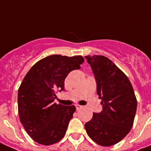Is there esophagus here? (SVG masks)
Wrapping results in <instances>:
<instances>
[{
	"instance_id": "obj_1",
	"label": "esophagus",
	"mask_w": 151,
	"mask_h": 151,
	"mask_svg": "<svg viewBox=\"0 0 151 151\" xmlns=\"http://www.w3.org/2000/svg\"><path fill=\"white\" fill-rule=\"evenodd\" d=\"M76 110H79V109H81L82 106H80V105H78V104H77V105H76Z\"/></svg>"
}]
</instances>
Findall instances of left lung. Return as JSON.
<instances>
[{"label": "left lung", "instance_id": "1", "mask_svg": "<svg viewBox=\"0 0 151 151\" xmlns=\"http://www.w3.org/2000/svg\"><path fill=\"white\" fill-rule=\"evenodd\" d=\"M85 58L94 74L103 111L93 113L85 128L93 141L109 147L118 143L130 131L137 99L129 78L110 59L103 55H88Z\"/></svg>", "mask_w": 151, "mask_h": 151}]
</instances>
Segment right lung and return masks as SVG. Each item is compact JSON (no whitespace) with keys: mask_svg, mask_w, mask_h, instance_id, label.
<instances>
[{"mask_svg":"<svg viewBox=\"0 0 151 151\" xmlns=\"http://www.w3.org/2000/svg\"><path fill=\"white\" fill-rule=\"evenodd\" d=\"M84 60L79 55H50L37 62L24 76L18 91L19 115L26 132L37 143L53 145L64 136L76 107L54 100L56 93L64 89L67 75L78 70Z\"/></svg>","mask_w":151,"mask_h":151,"instance_id":"right-lung-1","label":"right lung"}]
</instances>
